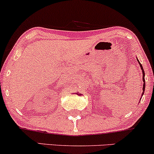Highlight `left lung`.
<instances>
[{
	"label": "left lung",
	"instance_id": "1",
	"mask_svg": "<svg viewBox=\"0 0 154 154\" xmlns=\"http://www.w3.org/2000/svg\"><path fill=\"white\" fill-rule=\"evenodd\" d=\"M137 61H138V63H139V64H140V66L141 69H142V73H143V93H142V96H143V95L144 92H145V86H146V81H145V78H144V77H145V72H144L142 64H141V63H140L139 60L137 59ZM140 99H141V98H140Z\"/></svg>",
	"mask_w": 154,
	"mask_h": 154
}]
</instances>
